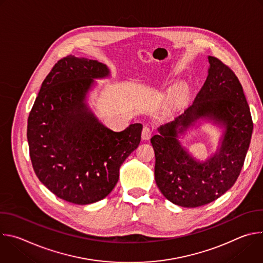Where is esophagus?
<instances>
[{
    "label": "esophagus",
    "instance_id": "esophagus-1",
    "mask_svg": "<svg viewBox=\"0 0 263 263\" xmlns=\"http://www.w3.org/2000/svg\"><path fill=\"white\" fill-rule=\"evenodd\" d=\"M151 134H152L151 129H149L146 126H144L142 131H141V139L142 140H148L149 138H151Z\"/></svg>",
    "mask_w": 263,
    "mask_h": 263
}]
</instances>
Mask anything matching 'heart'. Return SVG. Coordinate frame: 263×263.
I'll list each match as a JSON object with an SVG mask.
<instances>
[{"instance_id": "heart-1", "label": "heart", "mask_w": 263, "mask_h": 263, "mask_svg": "<svg viewBox=\"0 0 263 263\" xmlns=\"http://www.w3.org/2000/svg\"><path fill=\"white\" fill-rule=\"evenodd\" d=\"M182 92H183V88H182V87L177 88V89H176V91H175V93H176L177 96H180Z\"/></svg>"}]
</instances>
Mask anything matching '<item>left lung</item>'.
Listing matches in <instances>:
<instances>
[{
    "mask_svg": "<svg viewBox=\"0 0 263 263\" xmlns=\"http://www.w3.org/2000/svg\"><path fill=\"white\" fill-rule=\"evenodd\" d=\"M208 76L194 103L151 138L155 152V181L173 204L194 208L222 196L236 182L253 132L250 108L235 73L208 56ZM209 121L222 129L217 151L205 162L194 158L180 136Z\"/></svg>",
    "mask_w": 263,
    "mask_h": 263,
    "instance_id": "8db88e82",
    "label": "left lung"
}]
</instances>
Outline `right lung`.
<instances>
[{
  "mask_svg": "<svg viewBox=\"0 0 263 263\" xmlns=\"http://www.w3.org/2000/svg\"><path fill=\"white\" fill-rule=\"evenodd\" d=\"M109 77L110 69L98 60L66 56L44 80L29 115L33 170L49 191L69 203L87 205L106 198L140 142L141 124L112 131L87 103L95 80Z\"/></svg>",
  "mask_w": 263,
  "mask_h": 263,
  "instance_id": "add662e5",
  "label": "right lung"
}]
</instances>
